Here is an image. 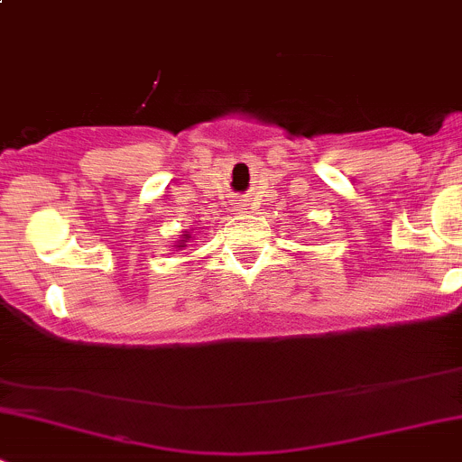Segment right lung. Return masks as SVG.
<instances>
[{
    "label": "right lung",
    "mask_w": 462,
    "mask_h": 462,
    "mask_svg": "<svg viewBox=\"0 0 462 462\" xmlns=\"http://www.w3.org/2000/svg\"><path fill=\"white\" fill-rule=\"evenodd\" d=\"M191 231H182V236H180V240L178 242H175V245H173V249L175 251H178V249H184V246H187V242L189 240H191Z\"/></svg>",
    "instance_id": "add662e5"
}]
</instances>
